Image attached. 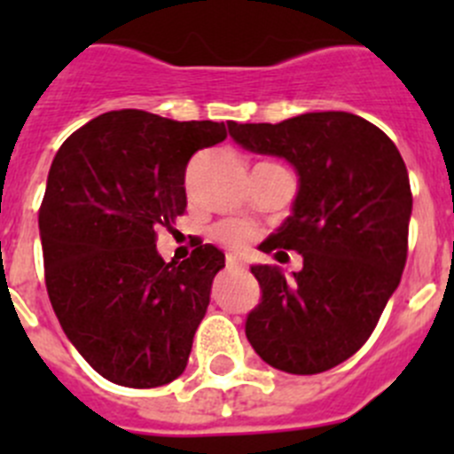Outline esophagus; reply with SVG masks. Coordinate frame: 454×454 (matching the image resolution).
Segmentation results:
<instances>
[{"instance_id": "34e87169", "label": "esophagus", "mask_w": 454, "mask_h": 454, "mask_svg": "<svg viewBox=\"0 0 454 454\" xmlns=\"http://www.w3.org/2000/svg\"><path fill=\"white\" fill-rule=\"evenodd\" d=\"M226 268H241V259L237 254H232V253H228L226 254Z\"/></svg>"}]
</instances>
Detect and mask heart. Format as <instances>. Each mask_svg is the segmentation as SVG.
<instances>
[{"instance_id":"b5f03b06","label":"heart","mask_w":454,"mask_h":454,"mask_svg":"<svg viewBox=\"0 0 454 454\" xmlns=\"http://www.w3.org/2000/svg\"><path fill=\"white\" fill-rule=\"evenodd\" d=\"M215 237L231 248H244L253 241V228L241 222H223L215 228Z\"/></svg>"}]
</instances>
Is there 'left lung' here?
I'll return each instance as SVG.
<instances>
[{
	"instance_id": "1",
	"label": "left lung",
	"mask_w": 454,
	"mask_h": 454,
	"mask_svg": "<svg viewBox=\"0 0 454 454\" xmlns=\"http://www.w3.org/2000/svg\"><path fill=\"white\" fill-rule=\"evenodd\" d=\"M231 138L286 158L299 176L292 215L265 253L294 250L303 270L253 265L261 303L246 336L270 367L323 373L367 342L397 290L413 210L409 173L393 140L347 112H308L270 122H228Z\"/></svg>"
}]
</instances>
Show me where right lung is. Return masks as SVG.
Wrapping results in <instances>:
<instances>
[{"mask_svg": "<svg viewBox=\"0 0 454 454\" xmlns=\"http://www.w3.org/2000/svg\"><path fill=\"white\" fill-rule=\"evenodd\" d=\"M223 138V122L121 109L54 155L39 208L45 287L66 336L109 382L153 388L186 369L223 253L198 244L167 263L155 228L184 213L195 151Z\"/></svg>", "mask_w": 454, "mask_h": 454, "instance_id": "obj_1", "label": "right lung"}]
</instances>
